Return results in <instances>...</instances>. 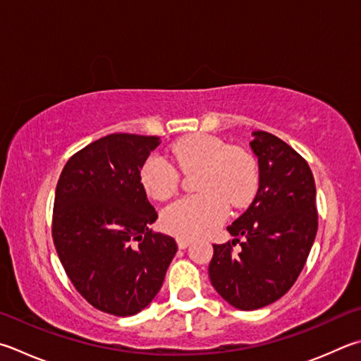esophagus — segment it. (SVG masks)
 <instances>
[{"mask_svg": "<svg viewBox=\"0 0 361 361\" xmlns=\"http://www.w3.org/2000/svg\"><path fill=\"white\" fill-rule=\"evenodd\" d=\"M176 245H178L180 249H186L189 245H191V240H189V238H176Z\"/></svg>", "mask_w": 361, "mask_h": 361, "instance_id": "1", "label": "esophagus"}]
</instances>
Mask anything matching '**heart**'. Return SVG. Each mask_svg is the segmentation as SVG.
Wrapping results in <instances>:
<instances>
[{
	"mask_svg": "<svg viewBox=\"0 0 361 361\" xmlns=\"http://www.w3.org/2000/svg\"><path fill=\"white\" fill-rule=\"evenodd\" d=\"M170 159L149 154L140 167V183L149 197L167 200L180 186V171L200 169L197 195L176 200L162 212V227L180 238H195L213 232L232 207H245L259 185L255 159L245 149L228 147L218 137L195 134L170 148Z\"/></svg>",
	"mask_w": 361,
	"mask_h": 361,
	"instance_id": "heart-1",
	"label": "heart"
}]
</instances>
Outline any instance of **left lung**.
Segmentation results:
<instances>
[{"label":"left lung","instance_id":"1","mask_svg":"<svg viewBox=\"0 0 361 361\" xmlns=\"http://www.w3.org/2000/svg\"><path fill=\"white\" fill-rule=\"evenodd\" d=\"M259 191L232 226V245H213L208 274L228 305L252 311L279 300L295 284L317 233L316 183L307 162L265 130L252 133ZM244 241L240 242L239 238ZM240 243V252L231 246Z\"/></svg>","mask_w":361,"mask_h":361}]
</instances>
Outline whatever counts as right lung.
<instances>
[{"mask_svg": "<svg viewBox=\"0 0 361 361\" xmlns=\"http://www.w3.org/2000/svg\"><path fill=\"white\" fill-rule=\"evenodd\" d=\"M158 145L154 135H106L71 156L56 185L58 257L77 292L114 316H134L152 303L178 249L148 228L158 213L140 167Z\"/></svg>", "mask_w": 361, "mask_h": 361, "instance_id": "1", "label": "right lung"}]
</instances>
